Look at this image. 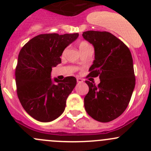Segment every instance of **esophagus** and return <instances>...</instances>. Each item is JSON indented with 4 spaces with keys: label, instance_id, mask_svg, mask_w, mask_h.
<instances>
[{
    "label": "esophagus",
    "instance_id": "34e87169",
    "mask_svg": "<svg viewBox=\"0 0 151 151\" xmlns=\"http://www.w3.org/2000/svg\"><path fill=\"white\" fill-rule=\"evenodd\" d=\"M77 81L78 83H83V82H84V80L82 78H80V77H77Z\"/></svg>",
    "mask_w": 151,
    "mask_h": 151
}]
</instances>
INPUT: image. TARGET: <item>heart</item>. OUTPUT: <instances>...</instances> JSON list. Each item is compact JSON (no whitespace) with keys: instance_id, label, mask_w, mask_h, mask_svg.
<instances>
[{"instance_id":"obj_1","label":"heart","mask_w":151,"mask_h":151,"mask_svg":"<svg viewBox=\"0 0 151 151\" xmlns=\"http://www.w3.org/2000/svg\"><path fill=\"white\" fill-rule=\"evenodd\" d=\"M88 46H90V45H88V44L87 43V42H80V45H79V47H80V50H83V49H84V48H85V47H88Z\"/></svg>"}]
</instances>
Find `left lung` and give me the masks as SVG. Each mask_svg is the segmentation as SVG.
Instances as JSON below:
<instances>
[{
  "label": "left lung",
  "instance_id": "obj_1",
  "mask_svg": "<svg viewBox=\"0 0 151 151\" xmlns=\"http://www.w3.org/2000/svg\"><path fill=\"white\" fill-rule=\"evenodd\" d=\"M83 36L95 51L88 77L100 79L98 85L85 81L89 91L84 99L85 109L96 121L109 122L126 110L134 89L132 54L122 41L109 32L88 30Z\"/></svg>",
  "mask_w": 151,
  "mask_h": 151
}]
</instances>
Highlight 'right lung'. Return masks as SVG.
Returning <instances> with one entry per match:
<instances>
[{
	"label": "right lung",
	"instance_id": "right-lung-1",
	"mask_svg": "<svg viewBox=\"0 0 151 151\" xmlns=\"http://www.w3.org/2000/svg\"><path fill=\"white\" fill-rule=\"evenodd\" d=\"M78 33H46L35 36L21 49L15 70L17 93L22 107L40 122H50L64 111L77 84L74 77L52 80V67L61 63L63 50Z\"/></svg>",
	"mask_w": 151,
	"mask_h": 151
}]
</instances>
